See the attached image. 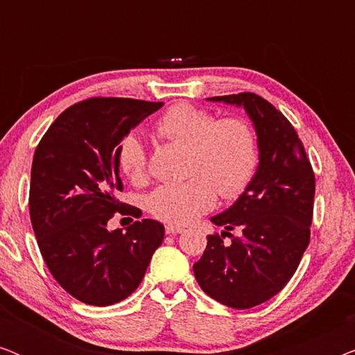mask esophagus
<instances>
[{"label":"esophagus","mask_w":355,"mask_h":355,"mask_svg":"<svg viewBox=\"0 0 355 355\" xmlns=\"http://www.w3.org/2000/svg\"><path fill=\"white\" fill-rule=\"evenodd\" d=\"M164 231H166V234H179V232L184 231V227L181 226H174L169 223V225L164 226Z\"/></svg>","instance_id":"obj_1"}]
</instances>
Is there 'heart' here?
<instances>
[{
    "instance_id": "b5f03b06",
    "label": "heart",
    "mask_w": 355,
    "mask_h": 355,
    "mask_svg": "<svg viewBox=\"0 0 355 355\" xmlns=\"http://www.w3.org/2000/svg\"><path fill=\"white\" fill-rule=\"evenodd\" d=\"M155 132L189 147L187 174L192 176L186 182L158 187L150 196L148 208L158 220L186 225L215 205L216 192L232 198L254 178L259 148L245 121H216L208 110L182 101L164 111ZM118 164L129 181L139 184L147 179V150L137 135L121 140Z\"/></svg>"
}]
</instances>
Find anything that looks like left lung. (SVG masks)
Returning <instances> with one entry per match:
<instances>
[{"instance_id":"left-lung-1","label":"left lung","mask_w":355,"mask_h":355,"mask_svg":"<svg viewBox=\"0 0 355 355\" xmlns=\"http://www.w3.org/2000/svg\"><path fill=\"white\" fill-rule=\"evenodd\" d=\"M244 108L254 124L259 166L239 198L213 225L232 237L208 236L193 275L203 293L232 309H250L273 297L297 270L310 241L315 176L293 124L255 94L211 96ZM232 229L240 231L232 236Z\"/></svg>"}]
</instances>
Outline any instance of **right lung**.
Segmentation results:
<instances>
[{
	"label": "right lung",
	"instance_id": "obj_1",
	"mask_svg": "<svg viewBox=\"0 0 355 355\" xmlns=\"http://www.w3.org/2000/svg\"><path fill=\"white\" fill-rule=\"evenodd\" d=\"M162 106L132 98L80 101L58 116L33 155V232L53 278L80 302L105 307L124 300L162 245L159 221L108 230L114 213L137 216V208L116 198L123 191L121 140Z\"/></svg>",
	"mask_w": 355,
	"mask_h": 355
}]
</instances>
